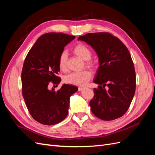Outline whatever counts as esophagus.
I'll list each match as a JSON object with an SVG mask.
<instances>
[{"instance_id":"1","label":"esophagus","mask_w":155,"mask_h":155,"mask_svg":"<svg viewBox=\"0 0 155 155\" xmlns=\"http://www.w3.org/2000/svg\"><path fill=\"white\" fill-rule=\"evenodd\" d=\"M84 88H85V87H78V90H79V91H81L83 90Z\"/></svg>"}]
</instances>
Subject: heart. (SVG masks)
Listing matches in <instances>:
<instances>
[{
  "label": "heart",
  "instance_id": "b5f03b06",
  "mask_svg": "<svg viewBox=\"0 0 155 155\" xmlns=\"http://www.w3.org/2000/svg\"><path fill=\"white\" fill-rule=\"evenodd\" d=\"M73 51L81 59L88 61L86 63L88 67L91 68L95 67L96 64L94 63L88 61L92 57V51L87 46L83 43H79L74 46ZM67 60L68 55L67 51H63L60 54L58 59L59 68L63 72L67 71ZM91 72L89 70H85L81 72H72L67 75L64 78V81L65 83L74 85H85L91 79Z\"/></svg>",
  "mask_w": 155,
  "mask_h": 155
}]
</instances>
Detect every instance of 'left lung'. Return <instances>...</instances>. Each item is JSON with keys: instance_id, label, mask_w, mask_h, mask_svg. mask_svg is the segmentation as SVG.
Segmentation results:
<instances>
[{"instance_id": "left-lung-1", "label": "left lung", "mask_w": 155, "mask_h": 155, "mask_svg": "<svg viewBox=\"0 0 155 155\" xmlns=\"http://www.w3.org/2000/svg\"><path fill=\"white\" fill-rule=\"evenodd\" d=\"M95 50L99 67L94 83V96L90 101L92 113L105 121L117 119L127 111L136 89V74L129 51L109 33H89L78 37Z\"/></svg>"}]
</instances>
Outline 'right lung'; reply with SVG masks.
Returning <instances> with one entry per match:
<instances>
[{
	"instance_id": "obj_1",
	"label": "right lung",
	"mask_w": 155,
	"mask_h": 155,
	"mask_svg": "<svg viewBox=\"0 0 155 155\" xmlns=\"http://www.w3.org/2000/svg\"><path fill=\"white\" fill-rule=\"evenodd\" d=\"M75 36L63 33L42 35L28 53L23 64L22 96L31 116L39 123L53 125L68 115L70 97L78 88L63 84L57 92L49 89L50 82L59 85L58 59L64 47Z\"/></svg>"
}]
</instances>
